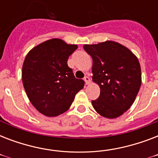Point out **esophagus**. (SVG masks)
<instances>
[{
	"mask_svg": "<svg viewBox=\"0 0 158 158\" xmlns=\"http://www.w3.org/2000/svg\"><path fill=\"white\" fill-rule=\"evenodd\" d=\"M84 81H85V84L86 85H89V84H91V80H90V78L88 76L84 77Z\"/></svg>",
	"mask_w": 158,
	"mask_h": 158,
	"instance_id": "34e87169",
	"label": "esophagus"
}]
</instances>
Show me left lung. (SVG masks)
I'll list each match as a JSON object with an SVG mask.
<instances>
[{
  "label": "left lung",
  "instance_id": "8db88e82",
  "mask_svg": "<svg viewBox=\"0 0 158 158\" xmlns=\"http://www.w3.org/2000/svg\"><path fill=\"white\" fill-rule=\"evenodd\" d=\"M84 49L93 59V81L100 87V96L92 105L103 117H119L134 103L141 86L137 56L113 41L85 44Z\"/></svg>",
  "mask_w": 158,
  "mask_h": 158
}]
</instances>
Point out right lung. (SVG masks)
I'll use <instances>...</instances> for the list:
<instances>
[{"label": "right lung", "mask_w": 158, "mask_h": 158, "mask_svg": "<svg viewBox=\"0 0 158 158\" xmlns=\"http://www.w3.org/2000/svg\"><path fill=\"white\" fill-rule=\"evenodd\" d=\"M78 48L60 38L38 44L27 54L22 68L23 88L34 107L48 117L65 112L84 86L67 60Z\"/></svg>", "instance_id": "right-lung-1"}]
</instances>
